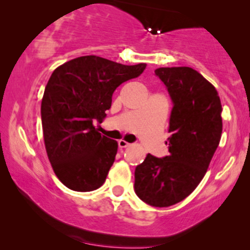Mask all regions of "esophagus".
<instances>
[{"label": "esophagus", "mask_w": 250, "mask_h": 250, "mask_svg": "<svg viewBox=\"0 0 250 250\" xmlns=\"http://www.w3.org/2000/svg\"><path fill=\"white\" fill-rule=\"evenodd\" d=\"M130 146V143H128L127 141H125V140H120L119 141V147L120 148H127Z\"/></svg>", "instance_id": "1"}]
</instances>
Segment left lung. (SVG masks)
<instances>
[{
    "instance_id": "left-lung-1",
    "label": "left lung",
    "mask_w": 250,
    "mask_h": 250,
    "mask_svg": "<svg viewBox=\"0 0 250 250\" xmlns=\"http://www.w3.org/2000/svg\"><path fill=\"white\" fill-rule=\"evenodd\" d=\"M155 74L173 101L169 155L148 154L135 169V193L153 207H169L194 191L203 179L222 134V105L217 90L189 67L159 68Z\"/></svg>"
}]
</instances>
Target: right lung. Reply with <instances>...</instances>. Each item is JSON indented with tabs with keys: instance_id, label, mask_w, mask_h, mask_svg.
I'll list each match as a JSON object with an SVG mask.
<instances>
[{
	"instance_id": "1",
	"label": "right lung",
	"mask_w": 250,
	"mask_h": 250,
	"mask_svg": "<svg viewBox=\"0 0 250 250\" xmlns=\"http://www.w3.org/2000/svg\"><path fill=\"white\" fill-rule=\"evenodd\" d=\"M146 65L88 55L53 71L41 104L43 137L54 173L67 188L91 191L104 183L117 142L100 134L94 123L107 116L115 89L141 75Z\"/></svg>"
}]
</instances>
